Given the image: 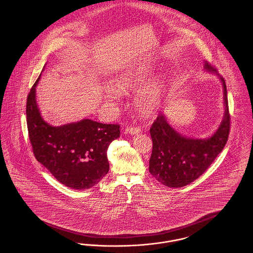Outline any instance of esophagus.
<instances>
[{
  "label": "esophagus",
  "mask_w": 253,
  "mask_h": 253,
  "mask_svg": "<svg viewBox=\"0 0 253 253\" xmlns=\"http://www.w3.org/2000/svg\"><path fill=\"white\" fill-rule=\"evenodd\" d=\"M140 128L139 127H133V126H128L126 129H125V132H129L131 134H134V133H138L140 132Z\"/></svg>",
  "instance_id": "34e87169"
}]
</instances>
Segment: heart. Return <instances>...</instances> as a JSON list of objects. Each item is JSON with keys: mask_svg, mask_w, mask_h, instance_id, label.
Segmentation results:
<instances>
[{"mask_svg": "<svg viewBox=\"0 0 253 253\" xmlns=\"http://www.w3.org/2000/svg\"><path fill=\"white\" fill-rule=\"evenodd\" d=\"M152 79V74L143 70H134L122 76L120 84L126 88H136L149 83ZM117 92L111 89L107 92L106 98L109 101H115L117 99ZM165 96L164 84L160 80L155 81L147 85L137 96V105L139 109L146 114L152 115L161 107Z\"/></svg>", "mask_w": 253, "mask_h": 253, "instance_id": "heart-1", "label": "heart"}]
</instances>
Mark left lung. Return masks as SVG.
I'll return each mask as SVG.
<instances>
[{
  "label": "left lung",
  "mask_w": 253,
  "mask_h": 253,
  "mask_svg": "<svg viewBox=\"0 0 253 253\" xmlns=\"http://www.w3.org/2000/svg\"><path fill=\"white\" fill-rule=\"evenodd\" d=\"M204 69L215 73L210 62L205 61ZM219 76V75H218ZM224 88L225 115L219 128L211 137L193 139L181 135L169 124L163 114H158L151 126L153 151L149 170L158 182L169 188L187 186L211 166L228 141L230 126L227 86L220 77Z\"/></svg>",
  "instance_id": "obj_1"
}]
</instances>
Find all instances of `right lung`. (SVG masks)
<instances>
[{"mask_svg": "<svg viewBox=\"0 0 253 253\" xmlns=\"http://www.w3.org/2000/svg\"><path fill=\"white\" fill-rule=\"evenodd\" d=\"M26 101L28 135L37 160L60 182L75 190L92 188L109 171L107 150L120 137V124H103L83 120L54 127L41 116L36 101V86Z\"/></svg>", "mask_w": 253, "mask_h": 253, "instance_id": "1", "label": "right lung"}]
</instances>
